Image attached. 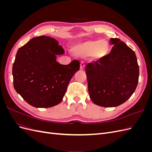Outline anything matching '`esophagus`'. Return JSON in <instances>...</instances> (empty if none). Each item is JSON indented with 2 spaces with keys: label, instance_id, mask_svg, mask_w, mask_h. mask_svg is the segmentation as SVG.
<instances>
[{
  "label": "esophagus",
  "instance_id": "34e87169",
  "mask_svg": "<svg viewBox=\"0 0 152 152\" xmlns=\"http://www.w3.org/2000/svg\"><path fill=\"white\" fill-rule=\"evenodd\" d=\"M80 68L81 70H83V69L85 68V63L84 62H80Z\"/></svg>",
  "mask_w": 152,
  "mask_h": 152
}]
</instances>
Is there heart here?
I'll return each instance as SVG.
<instances>
[{
    "label": "heart",
    "instance_id": "1",
    "mask_svg": "<svg viewBox=\"0 0 152 152\" xmlns=\"http://www.w3.org/2000/svg\"><path fill=\"white\" fill-rule=\"evenodd\" d=\"M110 50V45L108 41L87 40L77 44L72 48V51L77 56L82 57L91 55L96 59L105 57Z\"/></svg>",
    "mask_w": 152,
    "mask_h": 152
}]
</instances>
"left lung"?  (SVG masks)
<instances>
[{"label":"left lung","mask_w":152,"mask_h":152,"mask_svg":"<svg viewBox=\"0 0 152 152\" xmlns=\"http://www.w3.org/2000/svg\"><path fill=\"white\" fill-rule=\"evenodd\" d=\"M113 47L105 57L86 66L90 98L103 107L120 105L134 93L138 83L139 66L135 53L120 39H110Z\"/></svg>","instance_id":"left-lung-1"}]
</instances>
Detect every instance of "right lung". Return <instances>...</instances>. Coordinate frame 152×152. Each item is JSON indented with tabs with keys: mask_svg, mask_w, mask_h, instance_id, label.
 Returning <instances> with one entry per match:
<instances>
[{
	"mask_svg": "<svg viewBox=\"0 0 152 152\" xmlns=\"http://www.w3.org/2000/svg\"><path fill=\"white\" fill-rule=\"evenodd\" d=\"M64 53L56 40L44 35L31 39L18 50L12 65L13 86L29 104L49 108L61 102L80 69L77 59L67 65L57 62L56 55Z\"/></svg>",
	"mask_w": 152,
	"mask_h": 152,
	"instance_id": "add662e5",
	"label": "right lung"
}]
</instances>
